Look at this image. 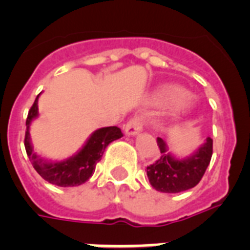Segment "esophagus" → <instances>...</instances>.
<instances>
[{
	"mask_svg": "<svg viewBox=\"0 0 250 250\" xmlns=\"http://www.w3.org/2000/svg\"><path fill=\"white\" fill-rule=\"evenodd\" d=\"M142 126H143V121H142V117L135 116L133 119H130L127 121V124L125 125V134L129 135V137H134L142 131Z\"/></svg>",
	"mask_w": 250,
	"mask_h": 250,
	"instance_id": "esophagus-1",
	"label": "esophagus"
}]
</instances>
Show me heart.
<instances>
[{
  "mask_svg": "<svg viewBox=\"0 0 250 250\" xmlns=\"http://www.w3.org/2000/svg\"><path fill=\"white\" fill-rule=\"evenodd\" d=\"M183 96V90L179 88V86L175 85H168L166 88L161 90L160 97L162 100L165 101H172V100H177V98H180ZM191 106V102L188 98H183V100L177 101L176 106L172 108V112H171V116L172 117H179L180 115L187 112Z\"/></svg>",
  "mask_w": 250,
  "mask_h": 250,
  "instance_id": "1",
  "label": "heart"
}]
</instances>
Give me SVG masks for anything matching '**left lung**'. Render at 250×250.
<instances>
[{
  "mask_svg": "<svg viewBox=\"0 0 250 250\" xmlns=\"http://www.w3.org/2000/svg\"><path fill=\"white\" fill-rule=\"evenodd\" d=\"M161 157L147 167L150 185L161 193L189 190L201 181L211 162L213 140L208 137L201 147L188 157H175L162 138H157Z\"/></svg>",
  "mask_w": 250,
  "mask_h": 250,
  "instance_id": "obj_1",
  "label": "left lung"
}]
</instances>
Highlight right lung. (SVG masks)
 Listing matches in <instances>:
<instances>
[{"label": "right lung", "instance_id": "1", "mask_svg": "<svg viewBox=\"0 0 250 250\" xmlns=\"http://www.w3.org/2000/svg\"><path fill=\"white\" fill-rule=\"evenodd\" d=\"M38 98L39 94L33 103L32 108L29 110L24 140L26 154L29 160L32 161L33 167L44 180L57 187H78L84 184L96 170V165L102 158L107 146L123 137L120 127L107 126L97 129L90 134L85 144L74 156L62 161H49L34 152L29 133L30 124L38 117Z\"/></svg>", "mask_w": 250, "mask_h": 250}]
</instances>
